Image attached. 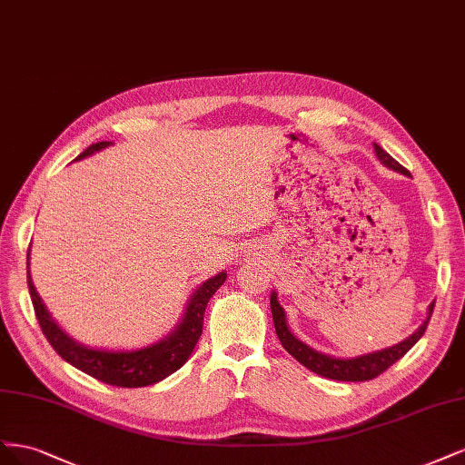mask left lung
<instances>
[{
	"mask_svg": "<svg viewBox=\"0 0 465 465\" xmlns=\"http://www.w3.org/2000/svg\"><path fill=\"white\" fill-rule=\"evenodd\" d=\"M374 153H377V158L384 163L386 168L400 172L403 175H410V172L403 168L401 163H398L386 151H382L379 144H374ZM432 307H434V303L429 305L427 321L421 326H419L410 338L396 343V346L381 350V351H372V353H367V355L351 357V359H340V357H332V355H326V353H321V351H314L312 348L307 346V343H303L302 340H297L288 328L286 314H283V309L278 303L276 292H272V295H271V309H272L274 328H276V334L282 341L283 350H286L290 355H293L303 367L311 369L312 372L321 374V377L332 379V381H348V382L372 381L374 377L382 374L388 367H392L398 361V359L406 355L415 346L417 340L425 334L429 321H430V314H432Z\"/></svg>",
	"mask_w": 465,
	"mask_h": 465,
	"instance_id": "left-lung-1",
	"label": "left lung"
}]
</instances>
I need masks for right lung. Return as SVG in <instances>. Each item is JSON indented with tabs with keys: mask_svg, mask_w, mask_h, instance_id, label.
Returning <instances> with one entry per match:
<instances>
[{
	"mask_svg": "<svg viewBox=\"0 0 465 465\" xmlns=\"http://www.w3.org/2000/svg\"><path fill=\"white\" fill-rule=\"evenodd\" d=\"M110 144H112L110 141L91 144L84 153L77 156V160L91 156ZM28 254H31V247H28ZM226 276L228 274L222 271L214 278H208L203 286L191 295L189 303L185 307L183 319L175 326V331L172 334L153 343V346L133 350V351L96 350V348H86L83 343L74 341L50 317L46 305L42 303V299L35 288L31 271L26 272V282H28V292H31L38 324L42 328L44 336H46V340L50 341V346L57 351V355H62V359H65L67 363H71L73 367H77L86 374H91V377H94L100 382L122 386V388H141V386L160 382L162 379H166L168 374L175 372L187 361L203 334L206 305L211 302V297L216 293V290L223 282H226Z\"/></svg>",
	"mask_w": 465,
	"mask_h": 465,
	"instance_id": "add662e5",
	"label": "right lung"
}]
</instances>
